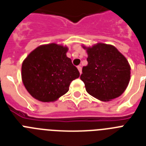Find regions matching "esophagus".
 I'll use <instances>...</instances> for the list:
<instances>
[{
	"instance_id": "obj_1",
	"label": "esophagus",
	"mask_w": 146,
	"mask_h": 146,
	"mask_svg": "<svg viewBox=\"0 0 146 146\" xmlns=\"http://www.w3.org/2000/svg\"><path fill=\"white\" fill-rule=\"evenodd\" d=\"M77 69H78V70H79V73L81 74L82 73V67L81 66H78V67H77Z\"/></svg>"
}]
</instances>
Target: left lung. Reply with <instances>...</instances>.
I'll return each instance as SVG.
<instances>
[{"label":"left lung","instance_id":"8db88e82","mask_svg":"<svg viewBox=\"0 0 146 146\" xmlns=\"http://www.w3.org/2000/svg\"><path fill=\"white\" fill-rule=\"evenodd\" d=\"M82 47L88 54V65L80 79L86 92L101 101H110L121 96L131 79V65L114 46L98 42Z\"/></svg>","mask_w":146,"mask_h":146}]
</instances>
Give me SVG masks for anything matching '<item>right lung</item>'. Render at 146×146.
<instances>
[{"instance_id": "1", "label": "right lung", "mask_w": 146, "mask_h": 146, "mask_svg": "<svg viewBox=\"0 0 146 146\" xmlns=\"http://www.w3.org/2000/svg\"><path fill=\"white\" fill-rule=\"evenodd\" d=\"M68 47L57 43L40 45L22 62V79L36 100L54 102L69 91L79 72L67 56Z\"/></svg>"}]
</instances>
